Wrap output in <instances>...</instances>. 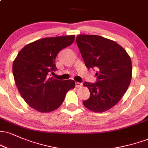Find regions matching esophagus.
I'll use <instances>...</instances> for the list:
<instances>
[{
	"label": "esophagus",
	"mask_w": 148,
	"mask_h": 148,
	"mask_svg": "<svg viewBox=\"0 0 148 148\" xmlns=\"http://www.w3.org/2000/svg\"><path fill=\"white\" fill-rule=\"evenodd\" d=\"M83 86V84L82 83H79V82H76V88H81Z\"/></svg>",
	"instance_id": "1"
}]
</instances>
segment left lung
Wrapping results in <instances>:
<instances>
[{
	"instance_id": "left-lung-1",
	"label": "left lung",
	"mask_w": 148,
	"mask_h": 148,
	"mask_svg": "<svg viewBox=\"0 0 148 148\" xmlns=\"http://www.w3.org/2000/svg\"><path fill=\"white\" fill-rule=\"evenodd\" d=\"M76 43L86 67L97 69V83L84 84L89 89L90 97L83 104L96 113L109 110L121 99L131 83L130 56L118 43L99 35H79Z\"/></svg>"
}]
</instances>
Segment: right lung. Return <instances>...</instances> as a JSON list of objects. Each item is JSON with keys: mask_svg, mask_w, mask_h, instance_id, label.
I'll list each match as a JSON object with an SVG mask.
<instances>
[{"mask_svg": "<svg viewBox=\"0 0 148 148\" xmlns=\"http://www.w3.org/2000/svg\"><path fill=\"white\" fill-rule=\"evenodd\" d=\"M74 39L75 35L40 39L25 45L14 59L15 84L22 98L33 109L41 113L55 111L67 92L75 87L74 80L59 81L50 76L56 69L57 54Z\"/></svg>", "mask_w": 148, "mask_h": 148, "instance_id": "right-lung-1", "label": "right lung"}]
</instances>
